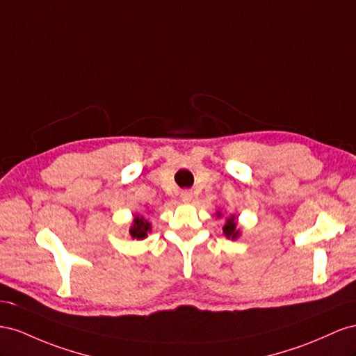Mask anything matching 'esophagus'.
<instances>
[{
	"label": "esophagus",
	"instance_id": "esophagus-1",
	"mask_svg": "<svg viewBox=\"0 0 356 356\" xmlns=\"http://www.w3.org/2000/svg\"><path fill=\"white\" fill-rule=\"evenodd\" d=\"M180 198H181V201L191 202V201H192V198H194V194H192V191H189V189H186V191H181Z\"/></svg>",
	"mask_w": 356,
	"mask_h": 356
}]
</instances>
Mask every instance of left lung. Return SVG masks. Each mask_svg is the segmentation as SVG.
<instances>
[{
	"mask_svg": "<svg viewBox=\"0 0 356 356\" xmlns=\"http://www.w3.org/2000/svg\"><path fill=\"white\" fill-rule=\"evenodd\" d=\"M223 234H225L227 238H232V240H236L240 236V231L237 228V222H236V216H229L227 219V223L223 225Z\"/></svg>",
	"mask_w": 356,
	"mask_h": 356,
	"instance_id": "8db88e82",
	"label": "left lung"
}]
</instances>
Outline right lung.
Instances as JSON below:
<instances>
[{"label": "right lung", "instance_id": "1", "mask_svg": "<svg viewBox=\"0 0 356 356\" xmlns=\"http://www.w3.org/2000/svg\"><path fill=\"white\" fill-rule=\"evenodd\" d=\"M152 231V225L150 222H147L143 216H134L133 225L129 228V234L133 238L141 240L147 237V232Z\"/></svg>", "mask_w": 356, "mask_h": 356}]
</instances>
